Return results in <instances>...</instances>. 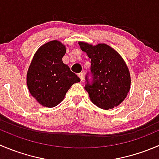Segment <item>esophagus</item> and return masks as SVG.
I'll return each mask as SVG.
<instances>
[{"instance_id":"esophagus-1","label":"esophagus","mask_w":159,"mask_h":159,"mask_svg":"<svg viewBox=\"0 0 159 159\" xmlns=\"http://www.w3.org/2000/svg\"><path fill=\"white\" fill-rule=\"evenodd\" d=\"M78 77L80 78V79H81V81H83V78H84V74L81 72V73H79L78 74Z\"/></svg>"}]
</instances>
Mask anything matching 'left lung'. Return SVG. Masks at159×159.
<instances>
[{
    "label": "left lung",
    "mask_w": 159,
    "mask_h": 159,
    "mask_svg": "<svg viewBox=\"0 0 159 159\" xmlns=\"http://www.w3.org/2000/svg\"><path fill=\"white\" fill-rule=\"evenodd\" d=\"M78 44L91 58L92 81H89L88 73L84 89L92 103L105 110L119 105L131 88V76L125 61L106 44L93 46L83 41Z\"/></svg>",
    "instance_id": "8db88e82"
}]
</instances>
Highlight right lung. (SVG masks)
Wrapping results in <instances>:
<instances>
[{"instance_id": "right-lung-1", "label": "right lung", "mask_w": 159, "mask_h": 159, "mask_svg": "<svg viewBox=\"0 0 159 159\" xmlns=\"http://www.w3.org/2000/svg\"><path fill=\"white\" fill-rule=\"evenodd\" d=\"M65 44L49 41L38 48L27 73V84L30 94L44 107L53 108L63 101L68 89L80 78L63 63Z\"/></svg>"}]
</instances>
